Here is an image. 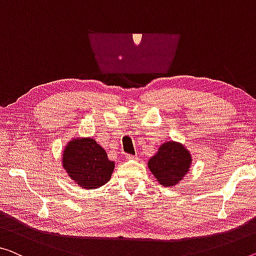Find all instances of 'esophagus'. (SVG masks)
Segmentation results:
<instances>
[{
    "instance_id": "obj_1",
    "label": "esophagus",
    "mask_w": 256,
    "mask_h": 256,
    "mask_svg": "<svg viewBox=\"0 0 256 256\" xmlns=\"http://www.w3.org/2000/svg\"><path fill=\"white\" fill-rule=\"evenodd\" d=\"M126 159L127 160H134V159H137L136 156H132V154H126Z\"/></svg>"
}]
</instances>
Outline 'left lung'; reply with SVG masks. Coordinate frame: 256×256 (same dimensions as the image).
<instances>
[{
  "label": "left lung",
  "mask_w": 256,
  "mask_h": 256,
  "mask_svg": "<svg viewBox=\"0 0 256 256\" xmlns=\"http://www.w3.org/2000/svg\"><path fill=\"white\" fill-rule=\"evenodd\" d=\"M192 158L190 151L178 142H166L148 160V166L159 184L174 186L188 174Z\"/></svg>",
  "instance_id": "8db88e82"
}]
</instances>
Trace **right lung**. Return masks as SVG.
Wrapping results in <instances>:
<instances>
[{
    "instance_id": "right-lung-1",
    "label": "right lung",
    "mask_w": 256,
    "mask_h": 256,
    "mask_svg": "<svg viewBox=\"0 0 256 256\" xmlns=\"http://www.w3.org/2000/svg\"><path fill=\"white\" fill-rule=\"evenodd\" d=\"M62 162L70 178L87 190H95L108 183L114 169V161L108 160L104 148L90 137L70 140Z\"/></svg>"
}]
</instances>
